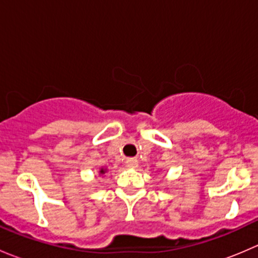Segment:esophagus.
I'll list each match as a JSON object with an SVG mask.
<instances>
[{
  "mask_svg": "<svg viewBox=\"0 0 258 258\" xmlns=\"http://www.w3.org/2000/svg\"><path fill=\"white\" fill-rule=\"evenodd\" d=\"M126 166H127V167L135 168V167H137V166H139V161H137L136 158H127Z\"/></svg>",
  "mask_w": 258,
  "mask_h": 258,
  "instance_id": "obj_1",
  "label": "esophagus"
}]
</instances>
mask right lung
I'll return each instance as SVG.
<instances>
[{"label":"right lung","instance_id":"right-lung-1","mask_svg":"<svg viewBox=\"0 0 258 258\" xmlns=\"http://www.w3.org/2000/svg\"><path fill=\"white\" fill-rule=\"evenodd\" d=\"M100 172H101V173H105V171H103V170H101V171H100Z\"/></svg>","mask_w":258,"mask_h":258}]
</instances>
